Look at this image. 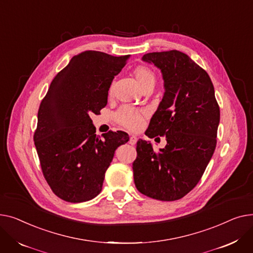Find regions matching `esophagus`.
Wrapping results in <instances>:
<instances>
[{
	"instance_id": "obj_1",
	"label": "esophagus",
	"mask_w": 253,
	"mask_h": 253,
	"mask_svg": "<svg viewBox=\"0 0 253 253\" xmlns=\"http://www.w3.org/2000/svg\"><path fill=\"white\" fill-rule=\"evenodd\" d=\"M137 141H138L137 137H135V136H130L129 137V144L130 145H135L137 143Z\"/></svg>"
}]
</instances>
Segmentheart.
I'll return each instance as SVG.
<instances>
[{
	"instance_id": "obj_1",
	"label": "heart",
	"mask_w": 253,
	"mask_h": 253,
	"mask_svg": "<svg viewBox=\"0 0 253 253\" xmlns=\"http://www.w3.org/2000/svg\"><path fill=\"white\" fill-rule=\"evenodd\" d=\"M133 74H135L138 83L143 88L147 85L155 84V74L149 67L143 65L138 66L133 70ZM111 90L112 87L110 88V92ZM116 118L117 122L122 126L132 130L139 128L143 123L142 113L128 106H123L122 108L118 109L116 113Z\"/></svg>"
}]
</instances>
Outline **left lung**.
<instances>
[{"label": "left lung", "instance_id": "8db88e82", "mask_svg": "<svg viewBox=\"0 0 253 253\" xmlns=\"http://www.w3.org/2000/svg\"><path fill=\"white\" fill-rule=\"evenodd\" d=\"M142 60L159 68L165 82V95L145 133L165 136L168 143L156 152L150 142L138 141L133 181L148 197L174 201L198 184L212 157L219 107L210 76L185 53L153 52Z\"/></svg>", "mask_w": 253, "mask_h": 253}]
</instances>
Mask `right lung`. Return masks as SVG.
Returning <instances> with one entry per match:
<instances>
[{"instance_id": "add662e5", "label": "right lung", "mask_w": 253, "mask_h": 253, "mask_svg": "<svg viewBox=\"0 0 253 253\" xmlns=\"http://www.w3.org/2000/svg\"><path fill=\"white\" fill-rule=\"evenodd\" d=\"M129 55L84 51L52 81L38 112L34 135L42 174L54 194L67 202L95 198L125 131L96 136L92 114L107 105L108 91Z\"/></svg>"}]
</instances>
